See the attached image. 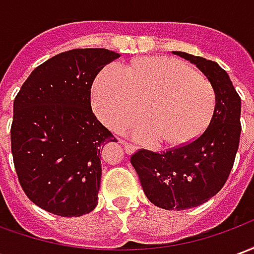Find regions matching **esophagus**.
I'll return each mask as SVG.
<instances>
[{"label":"esophagus","mask_w":254,"mask_h":254,"mask_svg":"<svg viewBox=\"0 0 254 254\" xmlns=\"http://www.w3.org/2000/svg\"><path fill=\"white\" fill-rule=\"evenodd\" d=\"M121 143L122 145H124V148H125V152H127V154H133V152L136 151V145H133V144L130 143H127V141H124V140H122Z\"/></svg>","instance_id":"34e87169"}]
</instances>
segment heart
<instances>
[{
    "instance_id": "heart-1",
    "label": "heart",
    "mask_w": 254,
    "mask_h": 254,
    "mask_svg": "<svg viewBox=\"0 0 254 254\" xmlns=\"http://www.w3.org/2000/svg\"><path fill=\"white\" fill-rule=\"evenodd\" d=\"M96 114L113 129L127 127L143 114L136 127L143 140L180 145L200 136L216 106L212 84L189 64L174 58H145L129 70L109 65L92 92Z\"/></svg>"
}]
</instances>
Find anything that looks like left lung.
Instances as JSON below:
<instances>
[{"label":"left lung","instance_id":"obj_1","mask_svg":"<svg viewBox=\"0 0 254 254\" xmlns=\"http://www.w3.org/2000/svg\"><path fill=\"white\" fill-rule=\"evenodd\" d=\"M201 70L212 84L216 106L204 132L190 143L163 152L140 149L130 163L149 201L163 209H188L208 201L227 181L240 145L241 98L218 64L173 52Z\"/></svg>","mask_w":254,"mask_h":254}]
</instances>
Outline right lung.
Segmentation results:
<instances>
[{"label":"right lung","mask_w":254,"mask_h":254,"mask_svg":"<svg viewBox=\"0 0 254 254\" xmlns=\"http://www.w3.org/2000/svg\"><path fill=\"white\" fill-rule=\"evenodd\" d=\"M120 57L107 49H74L35 67L13 102L10 127L17 178L31 201L72 218L98 204L100 149L117 141L91 109V87Z\"/></svg>","instance_id":"add662e5"}]
</instances>
